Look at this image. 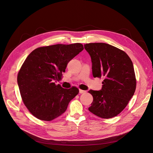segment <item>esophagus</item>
Returning a JSON list of instances; mask_svg holds the SVG:
<instances>
[{
  "instance_id": "esophagus-1",
  "label": "esophagus",
  "mask_w": 153,
  "mask_h": 153,
  "mask_svg": "<svg viewBox=\"0 0 153 153\" xmlns=\"http://www.w3.org/2000/svg\"><path fill=\"white\" fill-rule=\"evenodd\" d=\"M79 92L80 94H83V93H85V92H86V91H84V90H82V89H80L79 90Z\"/></svg>"
}]
</instances>
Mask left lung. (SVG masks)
Wrapping results in <instances>:
<instances>
[{"instance_id":"left-lung-1","label":"left lung","mask_w":153,"mask_h":153,"mask_svg":"<svg viewBox=\"0 0 153 153\" xmlns=\"http://www.w3.org/2000/svg\"><path fill=\"white\" fill-rule=\"evenodd\" d=\"M84 48L91 56L92 75L103 77L100 91L89 90L93 101L89 110L103 119L121 113L136 89L133 64L124 51L103 43H88Z\"/></svg>"}]
</instances>
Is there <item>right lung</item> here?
I'll return each mask as SVG.
<instances>
[{"label":"right lung","mask_w":153,"mask_h":153,"mask_svg":"<svg viewBox=\"0 0 153 153\" xmlns=\"http://www.w3.org/2000/svg\"><path fill=\"white\" fill-rule=\"evenodd\" d=\"M84 50L81 43L39 47L28 55L18 74L23 101L34 117L50 121L62 115L78 94L75 87L64 89L61 79L68 63Z\"/></svg>","instance_id":"1"}]
</instances>
